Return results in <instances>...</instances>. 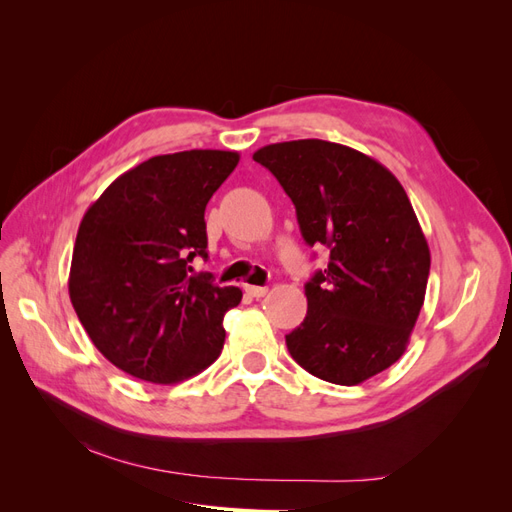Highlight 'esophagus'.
<instances>
[{
  "label": "esophagus",
  "instance_id": "1",
  "mask_svg": "<svg viewBox=\"0 0 512 512\" xmlns=\"http://www.w3.org/2000/svg\"><path fill=\"white\" fill-rule=\"evenodd\" d=\"M245 292L250 294V297H254V299H260V297H265V294L269 292V288L267 286H245Z\"/></svg>",
  "mask_w": 512,
  "mask_h": 512
}]
</instances>
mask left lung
I'll use <instances>...</instances> for the list:
<instances>
[{"instance_id": "8db88e82", "label": "left lung", "mask_w": 512, "mask_h": 512, "mask_svg": "<svg viewBox=\"0 0 512 512\" xmlns=\"http://www.w3.org/2000/svg\"><path fill=\"white\" fill-rule=\"evenodd\" d=\"M254 160L290 196L305 243L331 250L305 284L307 316L286 335L290 356L342 386L380 374L408 348L431 265L406 190L374 158L320 138L267 145Z\"/></svg>"}]
</instances>
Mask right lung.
Segmentation results:
<instances>
[{
  "mask_svg": "<svg viewBox=\"0 0 512 512\" xmlns=\"http://www.w3.org/2000/svg\"><path fill=\"white\" fill-rule=\"evenodd\" d=\"M237 164V151L220 149L149 158L83 215L70 301L94 346L126 374L175 384L220 356L224 314L243 292L188 271L207 258L205 207Z\"/></svg>",
  "mask_w": 512,
  "mask_h": 512,
  "instance_id": "1",
  "label": "right lung"
}]
</instances>
